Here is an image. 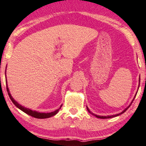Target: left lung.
Wrapping results in <instances>:
<instances>
[{"mask_svg": "<svg viewBox=\"0 0 146 146\" xmlns=\"http://www.w3.org/2000/svg\"><path fill=\"white\" fill-rule=\"evenodd\" d=\"M139 84H140V77H139ZM139 89V88H138ZM137 93H136V94H135V97H134V98H133V100H132V102H131V103L129 104V106H128V107H126V109H124V111H121V113H118V114H116V115H108V116H100V115H96V114H94L93 113H92L90 111V109H89V108L87 107V111H89V113H90L91 114H92V115H95L96 117H98V118H100V119H107V118H112V117H117V116H118V115H121V114H122V113H124L125 112V111H126V110H127V109H128V108L130 107V106L131 105V104H132V102H133V100H134V99H135V96H136V95H137Z\"/></svg>", "mask_w": 146, "mask_h": 146, "instance_id": "1", "label": "left lung"}]
</instances>
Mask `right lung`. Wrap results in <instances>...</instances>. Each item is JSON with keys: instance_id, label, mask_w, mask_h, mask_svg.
Instances as JSON below:
<instances>
[{"instance_id": "obj_1", "label": "right lung", "mask_w": 146, "mask_h": 146, "mask_svg": "<svg viewBox=\"0 0 146 146\" xmlns=\"http://www.w3.org/2000/svg\"><path fill=\"white\" fill-rule=\"evenodd\" d=\"M6 69H7V68H6ZM5 78H6V72H5ZM6 85H7V90L10 99H11V100L12 101V102L15 104V107H18L19 109H20V110L23 111V112H25V113L28 114V115H29L32 116V117H33L38 118V119H45V118H48V117H52V116L55 115L58 112H59V109H61V107H62V105H61V107H59V109H56V110L53 111V112H50V113H40V112H38V111H33V110H31V109H28V108H26L25 107H23V106H22L21 104H19L17 101H15L14 99H13V98L11 96V94H10V92H9V88H8L7 78H6Z\"/></svg>"}]
</instances>
